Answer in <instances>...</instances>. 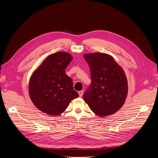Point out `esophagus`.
<instances>
[{"mask_svg":"<svg viewBox=\"0 0 158 158\" xmlns=\"http://www.w3.org/2000/svg\"><path fill=\"white\" fill-rule=\"evenodd\" d=\"M78 94L79 95V97H82V94H83V91H80L78 92Z\"/></svg>","mask_w":158,"mask_h":158,"instance_id":"1","label":"esophagus"}]
</instances>
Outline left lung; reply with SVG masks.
<instances>
[{"label":"left lung","mask_w":158,"mask_h":158,"mask_svg":"<svg viewBox=\"0 0 158 158\" xmlns=\"http://www.w3.org/2000/svg\"><path fill=\"white\" fill-rule=\"evenodd\" d=\"M83 56L90 67L92 81L83 95L84 101L98 116L113 114L123 107L127 95L123 69L107 54L94 52Z\"/></svg>","instance_id":"1"}]
</instances>
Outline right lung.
Listing matches in <instances>:
<instances>
[{
    "instance_id": "right-lung-1",
    "label": "right lung",
    "mask_w": 158,
    "mask_h": 158,
    "mask_svg": "<svg viewBox=\"0 0 158 158\" xmlns=\"http://www.w3.org/2000/svg\"><path fill=\"white\" fill-rule=\"evenodd\" d=\"M73 57L65 52H57L45 59L32 73L29 84L30 98L40 110L59 116L71 101L79 97L72 79L65 69Z\"/></svg>"
}]
</instances>
